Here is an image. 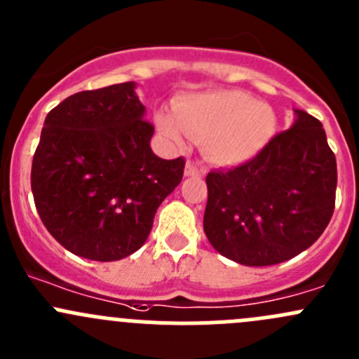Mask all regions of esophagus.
Segmentation results:
<instances>
[{
    "label": "esophagus",
    "mask_w": 359,
    "mask_h": 359,
    "mask_svg": "<svg viewBox=\"0 0 359 359\" xmlns=\"http://www.w3.org/2000/svg\"><path fill=\"white\" fill-rule=\"evenodd\" d=\"M205 173V168L198 165L196 161H187L186 163V177H194V175H203Z\"/></svg>",
    "instance_id": "obj_1"
}]
</instances>
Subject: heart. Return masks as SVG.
Returning <instances> with one entry per match:
<instances>
[{
  "label": "heart",
  "instance_id": "b5f03b06",
  "mask_svg": "<svg viewBox=\"0 0 359 359\" xmlns=\"http://www.w3.org/2000/svg\"><path fill=\"white\" fill-rule=\"evenodd\" d=\"M156 126L172 142L184 135L205 139V151L219 165L250 161L267 146L276 130V116L267 104L236 90L196 93L177 100L173 116L159 112Z\"/></svg>",
  "mask_w": 359,
  "mask_h": 359
}]
</instances>
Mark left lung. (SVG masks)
<instances>
[{
  "instance_id": "left-lung-1",
  "label": "left lung",
  "mask_w": 359,
  "mask_h": 359,
  "mask_svg": "<svg viewBox=\"0 0 359 359\" xmlns=\"http://www.w3.org/2000/svg\"><path fill=\"white\" fill-rule=\"evenodd\" d=\"M203 229L212 247L243 266L293 259L323 234L335 208L337 161L323 125L295 121L255 158L206 175Z\"/></svg>"
}]
</instances>
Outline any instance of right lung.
I'll list each match as a JSON object with an SVG mask.
<instances>
[{"mask_svg":"<svg viewBox=\"0 0 359 359\" xmlns=\"http://www.w3.org/2000/svg\"><path fill=\"white\" fill-rule=\"evenodd\" d=\"M135 83L86 90L46 114L31 170L34 205L64 248L125 259L149 236L158 206L180 184L184 158L151 149L154 126Z\"/></svg>","mask_w":359,"mask_h":359,"instance_id":"add662e5","label":"right lung"}]
</instances>
